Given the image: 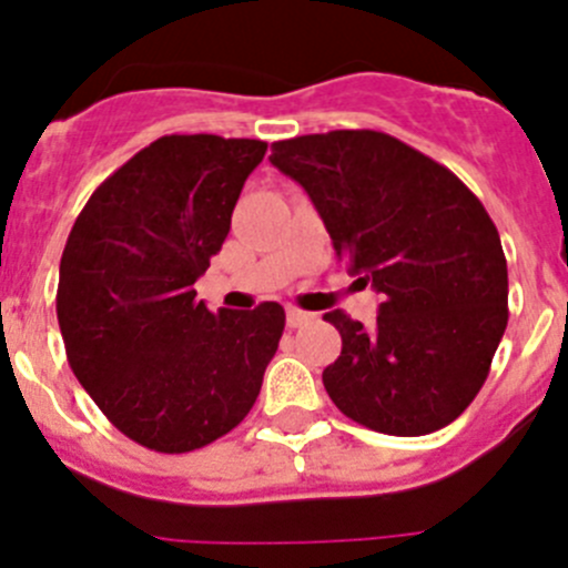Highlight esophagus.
<instances>
[{
	"label": "esophagus",
	"mask_w": 568,
	"mask_h": 568,
	"mask_svg": "<svg viewBox=\"0 0 568 568\" xmlns=\"http://www.w3.org/2000/svg\"><path fill=\"white\" fill-rule=\"evenodd\" d=\"M312 320H314V314L303 312V308H295V306L286 308V325H290V328H301V325L312 323Z\"/></svg>",
	"instance_id": "esophagus-1"
}]
</instances>
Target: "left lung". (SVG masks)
I'll use <instances>...</instances> for the list:
<instances>
[{
    "label": "left lung",
    "mask_w": 568,
    "mask_h": 568,
    "mask_svg": "<svg viewBox=\"0 0 568 568\" xmlns=\"http://www.w3.org/2000/svg\"><path fill=\"white\" fill-rule=\"evenodd\" d=\"M323 217L351 276L384 295L375 325L325 314L342 353L323 369L334 406L389 436H425L475 400L508 325L497 226L453 171L392 134L336 129L273 143Z\"/></svg>",
    "instance_id": "8db88e82"
}]
</instances>
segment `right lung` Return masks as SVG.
<instances>
[{"label":"right lung","instance_id":"right-lung-1","mask_svg":"<svg viewBox=\"0 0 568 568\" xmlns=\"http://www.w3.org/2000/svg\"><path fill=\"white\" fill-rule=\"evenodd\" d=\"M267 143L165 134L95 187L60 260L69 364L138 445L190 453L237 428L262 389L284 308L210 312L195 282L221 251Z\"/></svg>","mask_w":568,"mask_h":568}]
</instances>
